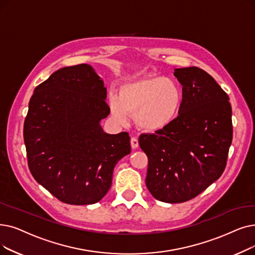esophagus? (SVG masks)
<instances>
[{
	"label": "esophagus",
	"instance_id": "obj_1",
	"mask_svg": "<svg viewBox=\"0 0 255 255\" xmlns=\"http://www.w3.org/2000/svg\"><path fill=\"white\" fill-rule=\"evenodd\" d=\"M131 148L132 149H136L138 147V139L136 137H131Z\"/></svg>",
	"mask_w": 255,
	"mask_h": 255
}]
</instances>
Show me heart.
<instances>
[{"label": "heart", "mask_w": 255, "mask_h": 255, "mask_svg": "<svg viewBox=\"0 0 255 255\" xmlns=\"http://www.w3.org/2000/svg\"><path fill=\"white\" fill-rule=\"evenodd\" d=\"M183 92L176 81L160 76H145L124 83L119 95L108 97L110 113L124 124L129 114H134L139 129L149 133L171 127L178 119L183 106Z\"/></svg>", "instance_id": "heart-1"}]
</instances>
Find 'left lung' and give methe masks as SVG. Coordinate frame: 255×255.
I'll list each match as a JSON object with an SVG mask.
<instances>
[{
  "instance_id": "8db88e82",
  "label": "left lung",
  "mask_w": 255,
  "mask_h": 255,
  "mask_svg": "<svg viewBox=\"0 0 255 255\" xmlns=\"http://www.w3.org/2000/svg\"><path fill=\"white\" fill-rule=\"evenodd\" d=\"M183 106L175 123L156 134H141L149 164L146 185L165 203H181L202 193L225 170L232 140L227 94L197 66L175 69Z\"/></svg>"
}]
</instances>
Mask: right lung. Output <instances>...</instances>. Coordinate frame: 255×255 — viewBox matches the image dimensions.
Returning a JSON list of instances; mask_svg holds the SVG:
<instances>
[{
    "label": "right lung",
    "mask_w": 255,
    "mask_h": 255,
    "mask_svg": "<svg viewBox=\"0 0 255 255\" xmlns=\"http://www.w3.org/2000/svg\"><path fill=\"white\" fill-rule=\"evenodd\" d=\"M106 87L92 65L66 66L36 86L24 124L29 169L58 200L94 204L107 194L116 164L131 152L127 132L108 134Z\"/></svg>",
    "instance_id": "right-lung-1"
}]
</instances>
